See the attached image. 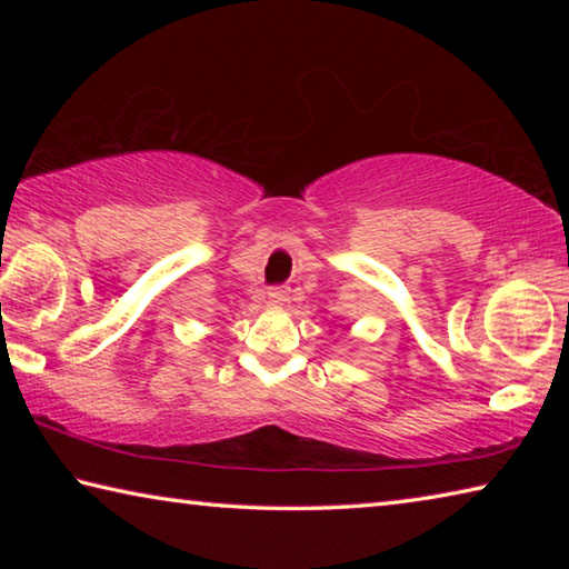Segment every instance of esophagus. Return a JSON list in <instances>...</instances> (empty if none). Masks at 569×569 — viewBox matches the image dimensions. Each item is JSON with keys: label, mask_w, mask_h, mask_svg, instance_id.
I'll use <instances>...</instances> for the list:
<instances>
[{"label": "esophagus", "mask_w": 569, "mask_h": 569, "mask_svg": "<svg viewBox=\"0 0 569 569\" xmlns=\"http://www.w3.org/2000/svg\"><path fill=\"white\" fill-rule=\"evenodd\" d=\"M268 301H271L273 306H283L288 301V291L283 286H271L268 288Z\"/></svg>", "instance_id": "34e87169"}]
</instances>
